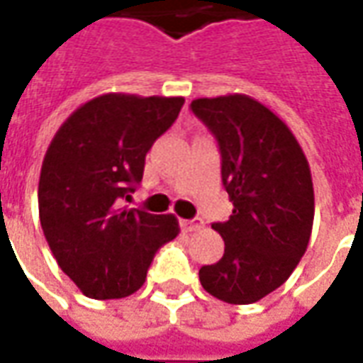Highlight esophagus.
<instances>
[{
  "label": "esophagus",
  "instance_id": "esophagus-1",
  "mask_svg": "<svg viewBox=\"0 0 363 363\" xmlns=\"http://www.w3.org/2000/svg\"><path fill=\"white\" fill-rule=\"evenodd\" d=\"M181 225L184 231H198V229L204 228V221L198 220V218H194V220H182Z\"/></svg>",
  "mask_w": 363,
  "mask_h": 363
}]
</instances>
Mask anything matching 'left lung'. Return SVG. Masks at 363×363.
Wrapping results in <instances>:
<instances>
[{"instance_id":"left-lung-1","label":"left lung","mask_w":363,"mask_h":363,"mask_svg":"<svg viewBox=\"0 0 363 363\" xmlns=\"http://www.w3.org/2000/svg\"><path fill=\"white\" fill-rule=\"evenodd\" d=\"M190 108L218 140L233 202L229 220L212 225L225 252L198 276L225 303H255L280 288L307 251L315 216L309 163L286 122L252 96L194 99Z\"/></svg>"}]
</instances>
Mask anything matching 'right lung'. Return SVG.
<instances>
[{"label":"right lung","mask_w":363,"mask_h":363,"mask_svg":"<svg viewBox=\"0 0 363 363\" xmlns=\"http://www.w3.org/2000/svg\"><path fill=\"white\" fill-rule=\"evenodd\" d=\"M182 104V96L106 93L72 112L52 138L38 216L58 267L83 296L118 299L138 291L159 247L179 235L173 213L153 216L122 202Z\"/></svg>","instance_id":"right-lung-1"}]
</instances>
